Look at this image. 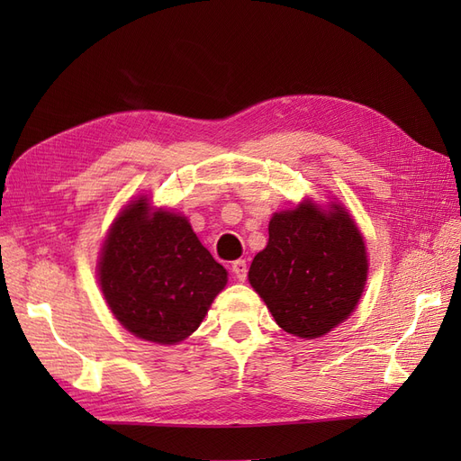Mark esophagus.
<instances>
[{"label": "esophagus", "mask_w": 461, "mask_h": 461, "mask_svg": "<svg viewBox=\"0 0 461 461\" xmlns=\"http://www.w3.org/2000/svg\"><path fill=\"white\" fill-rule=\"evenodd\" d=\"M230 269H232L234 276L239 278V281H246V275H248V265H246V261H244V259H236V261H232Z\"/></svg>", "instance_id": "esophagus-1"}]
</instances>
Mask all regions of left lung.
Returning a JSON list of instances; mask_svg holds the SVG:
<instances>
[{
    "mask_svg": "<svg viewBox=\"0 0 461 461\" xmlns=\"http://www.w3.org/2000/svg\"><path fill=\"white\" fill-rule=\"evenodd\" d=\"M367 269L364 236L346 207L305 200L271 217L269 242L248 278L278 327L312 340L356 310Z\"/></svg>",
    "mask_w": 461,
    "mask_h": 461,
    "instance_id": "left-lung-1",
    "label": "left lung"
}]
</instances>
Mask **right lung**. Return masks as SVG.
Returning a JSON list of instances; mask_svg holds the SVG:
<instances>
[{"mask_svg": "<svg viewBox=\"0 0 461 461\" xmlns=\"http://www.w3.org/2000/svg\"><path fill=\"white\" fill-rule=\"evenodd\" d=\"M97 278L111 313L134 337L176 344L200 327L227 285V269L186 217L140 196L122 209L102 246Z\"/></svg>", "mask_w": 461, "mask_h": 461, "instance_id": "right-lung-1", "label": "right lung"}]
</instances>
